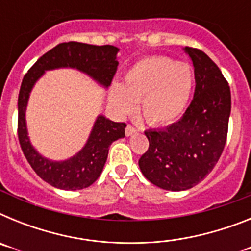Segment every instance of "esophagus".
Listing matches in <instances>:
<instances>
[{
	"label": "esophagus",
	"mask_w": 251,
	"mask_h": 251,
	"mask_svg": "<svg viewBox=\"0 0 251 251\" xmlns=\"http://www.w3.org/2000/svg\"><path fill=\"white\" fill-rule=\"evenodd\" d=\"M134 133H137V128H134L133 126L128 124L127 127H126V134H127V136H132Z\"/></svg>",
	"instance_id": "esophagus-1"
}]
</instances>
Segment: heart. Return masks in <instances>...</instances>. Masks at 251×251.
Instances as JSON below:
<instances>
[{
  "mask_svg": "<svg viewBox=\"0 0 251 251\" xmlns=\"http://www.w3.org/2000/svg\"><path fill=\"white\" fill-rule=\"evenodd\" d=\"M194 81V70L187 63L167 56L145 57L126 72L123 85L110 86L109 99L121 114H129L141 103L148 124L166 126L185 112Z\"/></svg>",
  "mask_w": 251,
  "mask_h": 251,
  "instance_id": "heart-1",
  "label": "heart"
}]
</instances>
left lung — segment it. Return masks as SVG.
<instances>
[{
  "instance_id": "1",
  "label": "left lung",
  "mask_w": 251,
  "mask_h": 251,
  "mask_svg": "<svg viewBox=\"0 0 251 251\" xmlns=\"http://www.w3.org/2000/svg\"><path fill=\"white\" fill-rule=\"evenodd\" d=\"M195 68V93L178 122L146 130L150 147L139 158L142 174L153 185L183 191L212 171L225 147L231 110L230 86L203 51L186 46Z\"/></svg>"
}]
</instances>
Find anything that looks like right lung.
Wrapping results in <instances>:
<instances>
[{"mask_svg":"<svg viewBox=\"0 0 251 251\" xmlns=\"http://www.w3.org/2000/svg\"><path fill=\"white\" fill-rule=\"evenodd\" d=\"M117 52L118 48L112 45L97 46L76 41L59 44L40 57L22 79L17 121L20 146L37 176L54 187L74 191L93 185L103 171L109 146L124 137L127 124L117 123L99 115L85 147L68 161L52 162L40 156L27 137L25 112L31 89L45 70L66 66L86 73L106 88L112 84L118 69Z\"/></svg>","mask_w":251,"mask_h":251,"instance_id":"1","label":"right lung"}]
</instances>
